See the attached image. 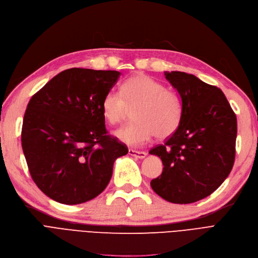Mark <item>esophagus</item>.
Here are the masks:
<instances>
[{"label":"esophagus","instance_id":"34e87169","mask_svg":"<svg viewBox=\"0 0 258 258\" xmlns=\"http://www.w3.org/2000/svg\"><path fill=\"white\" fill-rule=\"evenodd\" d=\"M129 155L132 157H136L139 159H143L146 157V153L145 152H138V150H133V149H129Z\"/></svg>","mask_w":258,"mask_h":258}]
</instances>
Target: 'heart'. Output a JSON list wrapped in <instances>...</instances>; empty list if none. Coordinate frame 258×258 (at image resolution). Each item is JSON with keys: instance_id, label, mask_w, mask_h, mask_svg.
<instances>
[{"instance_id": "heart-1", "label": "heart", "mask_w": 258, "mask_h": 258, "mask_svg": "<svg viewBox=\"0 0 258 258\" xmlns=\"http://www.w3.org/2000/svg\"><path fill=\"white\" fill-rule=\"evenodd\" d=\"M135 121L114 132L123 144L140 146L154 136L171 137L182 118V102L175 92L145 75H138L123 82L121 94L110 91L103 97L101 110L105 120L118 123L129 110Z\"/></svg>"}]
</instances>
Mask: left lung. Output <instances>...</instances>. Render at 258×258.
I'll use <instances>...</instances> for the list:
<instances>
[{"instance_id":"left-lung-1","label":"left lung","mask_w":258,"mask_h":258,"mask_svg":"<svg viewBox=\"0 0 258 258\" xmlns=\"http://www.w3.org/2000/svg\"><path fill=\"white\" fill-rule=\"evenodd\" d=\"M164 76L180 96L182 118L164 144L150 149L164 166L150 185L167 202L190 204L215 192L232 171L237 118L217 86L181 72Z\"/></svg>"}]
</instances>
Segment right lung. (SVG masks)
<instances>
[{"instance_id":"right-lung-1","label":"right lung","mask_w":258,"mask_h":258,"mask_svg":"<svg viewBox=\"0 0 258 258\" xmlns=\"http://www.w3.org/2000/svg\"><path fill=\"white\" fill-rule=\"evenodd\" d=\"M114 70L70 68L35 94L26 108L21 142L34 182L53 201L77 205L106 188L128 148L108 135L101 110L116 84Z\"/></svg>"}]
</instances>
